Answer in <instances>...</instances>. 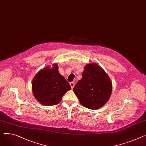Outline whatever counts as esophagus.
<instances>
[{
    "label": "esophagus",
    "instance_id": "obj_1",
    "mask_svg": "<svg viewBox=\"0 0 146 146\" xmlns=\"http://www.w3.org/2000/svg\"><path fill=\"white\" fill-rule=\"evenodd\" d=\"M70 86H71V88L73 89V87H74V85H75V83L72 82H70Z\"/></svg>",
    "mask_w": 146,
    "mask_h": 146
}]
</instances>
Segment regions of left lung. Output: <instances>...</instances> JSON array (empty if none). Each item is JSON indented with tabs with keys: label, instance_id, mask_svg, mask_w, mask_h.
I'll return each instance as SVG.
<instances>
[{
	"label": "left lung",
	"instance_id": "1",
	"mask_svg": "<svg viewBox=\"0 0 146 146\" xmlns=\"http://www.w3.org/2000/svg\"><path fill=\"white\" fill-rule=\"evenodd\" d=\"M73 90L80 103L92 110L98 109L108 102L112 92V83L102 68L96 63L87 64L82 79Z\"/></svg>",
	"mask_w": 146,
	"mask_h": 146
}]
</instances>
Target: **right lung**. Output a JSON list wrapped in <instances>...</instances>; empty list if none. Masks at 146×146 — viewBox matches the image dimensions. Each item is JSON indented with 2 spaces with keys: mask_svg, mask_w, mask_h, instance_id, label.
I'll return each mask as SVG.
<instances>
[{
  "mask_svg": "<svg viewBox=\"0 0 146 146\" xmlns=\"http://www.w3.org/2000/svg\"><path fill=\"white\" fill-rule=\"evenodd\" d=\"M32 89L36 99L44 106L59 103L63 96L71 89L64 77L58 70L57 63L46 66L33 77Z\"/></svg>",
  "mask_w": 146,
  "mask_h": 146,
  "instance_id": "right-lung-1",
  "label": "right lung"
}]
</instances>
